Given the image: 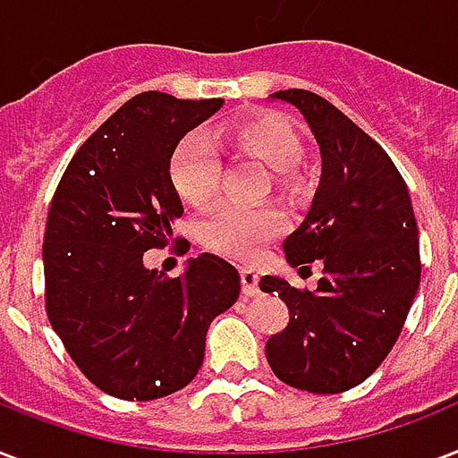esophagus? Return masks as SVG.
I'll return each instance as SVG.
<instances>
[{"label":"esophagus","mask_w":458,"mask_h":458,"mask_svg":"<svg viewBox=\"0 0 458 458\" xmlns=\"http://www.w3.org/2000/svg\"><path fill=\"white\" fill-rule=\"evenodd\" d=\"M241 284H243L246 296H255L258 293V272L253 267L241 269Z\"/></svg>","instance_id":"esophagus-1"}]
</instances>
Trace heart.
<instances>
[{"label":"heart","instance_id":"b5f03b06","mask_svg":"<svg viewBox=\"0 0 458 458\" xmlns=\"http://www.w3.org/2000/svg\"><path fill=\"white\" fill-rule=\"evenodd\" d=\"M225 143L239 155H250L275 169L279 186H289L292 169L303 159V140L292 123L277 114H260L241 119L226 126ZM222 174V157L205 133L181 138L169 162V176L179 198L186 205L203 208L215 198ZM284 219L275 208H246L236 203H219L200 219V241L205 246L229 258H250L267 241L282 232Z\"/></svg>","mask_w":458,"mask_h":458}]
</instances>
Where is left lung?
I'll return each instance as SVG.
<instances>
[{"label": "left lung", "instance_id": "obj_1", "mask_svg": "<svg viewBox=\"0 0 458 458\" xmlns=\"http://www.w3.org/2000/svg\"><path fill=\"white\" fill-rule=\"evenodd\" d=\"M313 131L322 174L306 219L284 239L292 267L320 260L315 292L282 277L260 289L289 308V325L265 344L289 387L339 394L377 370L402 335L420 284L416 215L389 155L335 105L310 90H279Z\"/></svg>", "mask_w": 458, "mask_h": 458}]
</instances>
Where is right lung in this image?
<instances>
[{
	"label": "right lung",
	"mask_w": 458,
	"mask_h": 458,
	"mask_svg": "<svg viewBox=\"0 0 458 458\" xmlns=\"http://www.w3.org/2000/svg\"><path fill=\"white\" fill-rule=\"evenodd\" d=\"M222 105L155 90L131 98L78 148L49 205L47 318L81 373L116 399L186 387L210 322L239 299V269L217 255L191 258L174 279L143 265L183 215L169 176L174 150Z\"/></svg>",
	"instance_id": "right-lung-1"
}]
</instances>
